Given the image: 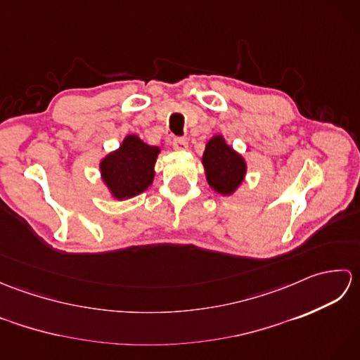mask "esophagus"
Wrapping results in <instances>:
<instances>
[{"instance_id":"34e87169","label":"esophagus","mask_w":360,"mask_h":360,"mask_svg":"<svg viewBox=\"0 0 360 360\" xmlns=\"http://www.w3.org/2000/svg\"><path fill=\"white\" fill-rule=\"evenodd\" d=\"M172 143L176 150H186L188 147V142L187 139H184V137H174Z\"/></svg>"}]
</instances>
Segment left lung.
<instances>
[{"mask_svg": "<svg viewBox=\"0 0 360 360\" xmlns=\"http://www.w3.org/2000/svg\"><path fill=\"white\" fill-rule=\"evenodd\" d=\"M205 179L209 186L221 195H232L246 176V160L238 155L223 136H213L205 145L202 155Z\"/></svg>", "mask_w": 360, "mask_h": 360, "instance_id": "left-lung-1", "label": "left lung"}]
</instances>
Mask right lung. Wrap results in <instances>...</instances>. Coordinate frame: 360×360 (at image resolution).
Segmentation results:
<instances>
[{"instance_id": "1", "label": "right lung", "mask_w": 360, "mask_h": 360, "mask_svg": "<svg viewBox=\"0 0 360 360\" xmlns=\"http://www.w3.org/2000/svg\"><path fill=\"white\" fill-rule=\"evenodd\" d=\"M159 147L128 134L120 147L101 160L102 179L112 198L122 201L145 192L155 179Z\"/></svg>"}]
</instances>
